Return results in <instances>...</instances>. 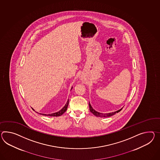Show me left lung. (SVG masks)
<instances>
[{"instance_id":"obj_1","label":"left lung","mask_w":160,"mask_h":160,"mask_svg":"<svg viewBox=\"0 0 160 160\" xmlns=\"http://www.w3.org/2000/svg\"><path fill=\"white\" fill-rule=\"evenodd\" d=\"M89 107H90V112H91V113H92V114H94V115H95V116H97V117H110V116H113L114 114H115L116 113H118V112H120L122 108H121V109H120V110H117L116 112H112V113H99V112H98L97 111H95V110H94L92 108V106L91 105V104H90V103H89Z\"/></svg>"}]
</instances>
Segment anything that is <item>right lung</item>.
<instances>
[{
    "label": "right lung",
    "instance_id": "add662e5",
    "mask_svg": "<svg viewBox=\"0 0 160 160\" xmlns=\"http://www.w3.org/2000/svg\"><path fill=\"white\" fill-rule=\"evenodd\" d=\"M68 104H69V99L68 100V101L66 102L65 105L64 106V107L61 110H60L58 112H56V113H51V114H42V113H39L40 114H42L44 116H54V117H57V116H61L62 114L65 113L67 110L68 108Z\"/></svg>",
    "mask_w": 160,
    "mask_h": 160
}]
</instances>
